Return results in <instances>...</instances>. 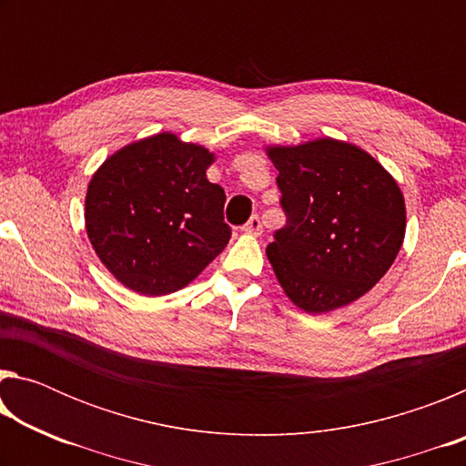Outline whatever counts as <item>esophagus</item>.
<instances>
[{"mask_svg":"<svg viewBox=\"0 0 466 466\" xmlns=\"http://www.w3.org/2000/svg\"><path fill=\"white\" fill-rule=\"evenodd\" d=\"M244 234H250V236H261L263 232V224H261V218L258 216H252L247 224L242 228Z\"/></svg>","mask_w":466,"mask_h":466,"instance_id":"esophagus-1","label":"esophagus"}]
</instances>
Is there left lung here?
<instances>
[{"label":"left lung","instance_id":"8db88e82","mask_svg":"<svg viewBox=\"0 0 466 466\" xmlns=\"http://www.w3.org/2000/svg\"><path fill=\"white\" fill-rule=\"evenodd\" d=\"M288 222L267 258L299 310L325 314L368 294L403 247L397 180L364 149L333 137L267 146Z\"/></svg>","mask_w":466,"mask_h":466}]
</instances>
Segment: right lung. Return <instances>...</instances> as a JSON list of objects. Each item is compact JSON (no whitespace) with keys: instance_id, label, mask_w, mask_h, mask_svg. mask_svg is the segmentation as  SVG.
<instances>
[{"instance_id":"1","label":"right lung","mask_w":466,"mask_h":466,"mask_svg":"<svg viewBox=\"0 0 466 466\" xmlns=\"http://www.w3.org/2000/svg\"><path fill=\"white\" fill-rule=\"evenodd\" d=\"M216 154L156 133L108 156L86 193V232L125 288L164 296L188 286L226 248V193L208 180Z\"/></svg>"}]
</instances>
